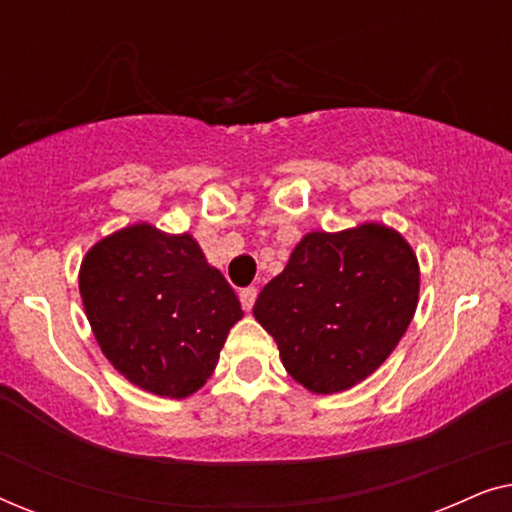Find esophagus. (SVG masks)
Wrapping results in <instances>:
<instances>
[{"mask_svg":"<svg viewBox=\"0 0 512 512\" xmlns=\"http://www.w3.org/2000/svg\"><path fill=\"white\" fill-rule=\"evenodd\" d=\"M256 296H258V289L256 286H247V289H242L240 291V303H242V307L244 310H251V307H254V303H256Z\"/></svg>","mask_w":512,"mask_h":512,"instance_id":"34e87169","label":"esophagus"}]
</instances>
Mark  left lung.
I'll use <instances>...</instances> for the list:
<instances>
[{
  "instance_id": "1",
  "label": "left lung",
  "mask_w": 512,
  "mask_h": 512,
  "mask_svg": "<svg viewBox=\"0 0 512 512\" xmlns=\"http://www.w3.org/2000/svg\"><path fill=\"white\" fill-rule=\"evenodd\" d=\"M419 296L417 256L396 230L368 223L310 233L263 286L254 317L284 368L314 394L366 380L394 352Z\"/></svg>"
}]
</instances>
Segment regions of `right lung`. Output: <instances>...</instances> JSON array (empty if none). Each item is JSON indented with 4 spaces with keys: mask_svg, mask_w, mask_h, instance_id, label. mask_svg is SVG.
I'll use <instances>...</instances> for the list:
<instances>
[{
    "mask_svg": "<svg viewBox=\"0 0 512 512\" xmlns=\"http://www.w3.org/2000/svg\"><path fill=\"white\" fill-rule=\"evenodd\" d=\"M79 289L102 352L151 394L184 398L214 373L242 307L191 235L137 223L81 263Z\"/></svg>",
    "mask_w": 512,
    "mask_h": 512,
    "instance_id": "right-lung-1",
    "label": "right lung"
}]
</instances>
